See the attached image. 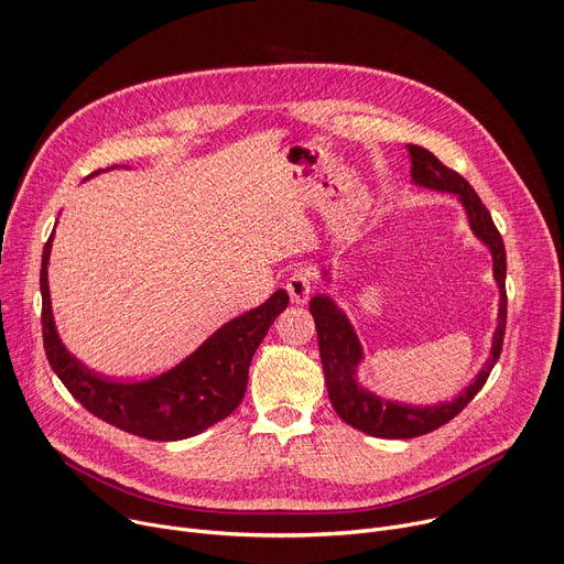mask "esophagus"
I'll return each mask as SVG.
<instances>
[{
    "mask_svg": "<svg viewBox=\"0 0 564 564\" xmlns=\"http://www.w3.org/2000/svg\"><path fill=\"white\" fill-rule=\"evenodd\" d=\"M285 290H288V294H290V299L294 303H305V301H308L311 294H313V276H311V272H305V270L294 272L288 279Z\"/></svg>",
    "mask_w": 564,
    "mask_h": 564,
    "instance_id": "esophagus-1",
    "label": "esophagus"
}]
</instances>
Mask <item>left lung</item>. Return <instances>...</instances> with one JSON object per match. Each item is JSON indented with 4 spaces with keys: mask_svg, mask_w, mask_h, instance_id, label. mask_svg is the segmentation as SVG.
I'll use <instances>...</instances> for the list:
<instances>
[{
    "mask_svg": "<svg viewBox=\"0 0 564 564\" xmlns=\"http://www.w3.org/2000/svg\"><path fill=\"white\" fill-rule=\"evenodd\" d=\"M404 148L409 152V162H412V180L409 182L419 188L454 195L466 212L470 231L479 242L488 247L490 259H492V279L499 290V308H497V328L490 341V355L486 357V362L477 371V376L468 384L460 387L454 395H449V400L412 404V402L389 400L384 395H378L376 391L367 389L360 382V367L365 365V348L350 319L330 296L317 294L311 299V315L317 326L319 357H322L326 389H328L333 409L337 412V416L350 427L378 438H414L449 423L486 384L492 367L499 360L503 330H506V251H503V240L495 229L488 209L481 204L475 188L458 173L441 164L434 152L416 143H406ZM319 276L326 283H330L333 265L324 268Z\"/></svg>",
    "mask_w": 564,
    "mask_h": 564,
    "instance_id": "obj_1",
    "label": "left lung"
}]
</instances>
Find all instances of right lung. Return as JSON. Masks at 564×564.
Masks as SVG:
<instances>
[{"instance_id":"add662e5","label":"right lung","mask_w":564,"mask_h":564,"mask_svg":"<svg viewBox=\"0 0 564 564\" xmlns=\"http://www.w3.org/2000/svg\"><path fill=\"white\" fill-rule=\"evenodd\" d=\"M98 173L104 171L94 175ZM54 234L44 245L40 270L42 337L46 360L69 393L96 419L150 441H182L227 419L245 395L256 348L261 346L274 319L288 308V292L276 290L259 308L223 324L182 362L155 378L139 382L108 380L83 365L61 339L48 292V256Z\"/></svg>"}]
</instances>
